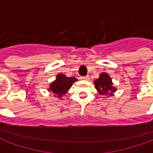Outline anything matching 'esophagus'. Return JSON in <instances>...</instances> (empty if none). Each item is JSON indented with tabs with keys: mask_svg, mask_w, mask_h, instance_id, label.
<instances>
[{
	"mask_svg": "<svg viewBox=\"0 0 153 153\" xmlns=\"http://www.w3.org/2000/svg\"><path fill=\"white\" fill-rule=\"evenodd\" d=\"M82 80H89V77L88 76H83L80 78Z\"/></svg>",
	"mask_w": 153,
	"mask_h": 153,
	"instance_id": "esophagus-1",
	"label": "esophagus"
}]
</instances>
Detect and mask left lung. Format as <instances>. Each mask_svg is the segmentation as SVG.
<instances>
[{"mask_svg":"<svg viewBox=\"0 0 153 153\" xmlns=\"http://www.w3.org/2000/svg\"><path fill=\"white\" fill-rule=\"evenodd\" d=\"M94 85L100 95L102 96H112L116 91V88L113 87L111 78L106 73L101 74L99 78L94 81Z\"/></svg>","mask_w":153,"mask_h":153,"instance_id":"left-lung-1","label":"left lung"}]
</instances>
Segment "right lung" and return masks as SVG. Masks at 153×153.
I'll list each match as a JSON object with an SVG mask.
<instances>
[{"instance_id":"1","label":"right lung","mask_w":153,"mask_h":153,"mask_svg":"<svg viewBox=\"0 0 153 153\" xmlns=\"http://www.w3.org/2000/svg\"><path fill=\"white\" fill-rule=\"evenodd\" d=\"M76 81L77 79L74 77H66L63 74H57L56 80L50 84V88L48 91L52 92L58 98H61Z\"/></svg>"}]
</instances>
